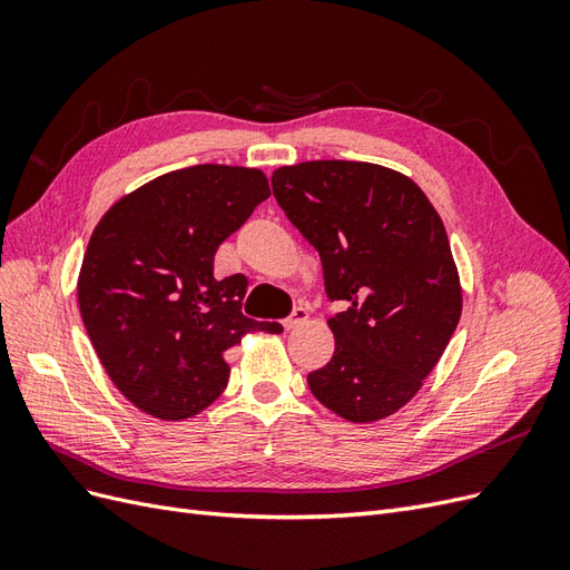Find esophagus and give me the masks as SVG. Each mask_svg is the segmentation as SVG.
<instances>
[{"label":"esophagus","instance_id":"esophagus-1","mask_svg":"<svg viewBox=\"0 0 570 570\" xmlns=\"http://www.w3.org/2000/svg\"><path fill=\"white\" fill-rule=\"evenodd\" d=\"M306 318H308V312L304 306H297L295 312H292L285 321H283V325H285V331H292V327H299L302 323H306Z\"/></svg>","mask_w":570,"mask_h":570}]
</instances>
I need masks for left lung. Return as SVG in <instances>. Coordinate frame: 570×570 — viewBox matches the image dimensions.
I'll list each match as a JSON object with an SVG mask.
<instances>
[{"instance_id": "obj_1", "label": "left lung", "mask_w": 570, "mask_h": 570, "mask_svg": "<svg viewBox=\"0 0 570 570\" xmlns=\"http://www.w3.org/2000/svg\"><path fill=\"white\" fill-rule=\"evenodd\" d=\"M273 195L318 249L335 354L308 373L316 400L352 423L392 416L423 387L461 318L444 223L400 170L304 161L273 170Z\"/></svg>"}]
</instances>
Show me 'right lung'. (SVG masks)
<instances>
[{
    "instance_id": "1",
    "label": "right lung",
    "mask_w": 570,
    "mask_h": 570,
    "mask_svg": "<svg viewBox=\"0 0 570 570\" xmlns=\"http://www.w3.org/2000/svg\"><path fill=\"white\" fill-rule=\"evenodd\" d=\"M268 195L264 170L199 164L132 189L92 230L80 316L111 383L149 416H195L226 390L230 347L247 333H283L239 312L243 273L214 275L223 239Z\"/></svg>"
}]
</instances>
